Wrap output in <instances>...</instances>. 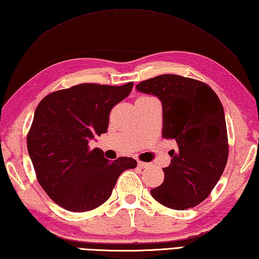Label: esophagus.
<instances>
[{
	"label": "esophagus",
	"mask_w": 259,
	"mask_h": 259,
	"mask_svg": "<svg viewBox=\"0 0 259 259\" xmlns=\"http://www.w3.org/2000/svg\"><path fill=\"white\" fill-rule=\"evenodd\" d=\"M138 165L139 167H141V168H148L150 164L149 162H144V161H138Z\"/></svg>",
	"instance_id": "obj_1"
}]
</instances>
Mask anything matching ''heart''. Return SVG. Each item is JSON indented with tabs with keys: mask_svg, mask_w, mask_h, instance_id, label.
I'll return each mask as SVG.
<instances>
[{
	"mask_svg": "<svg viewBox=\"0 0 259 259\" xmlns=\"http://www.w3.org/2000/svg\"><path fill=\"white\" fill-rule=\"evenodd\" d=\"M142 98H147V97H142Z\"/></svg>",
	"mask_w": 259,
	"mask_h": 259,
	"instance_id": "obj_1",
	"label": "heart"
}]
</instances>
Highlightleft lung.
Here are the masks:
<instances>
[{
  "label": "left lung",
  "mask_w": 259,
  "mask_h": 259,
  "mask_svg": "<svg viewBox=\"0 0 259 259\" xmlns=\"http://www.w3.org/2000/svg\"><path fill=\"white\" fill-rule=\"evenodd\" d=\"M162 104V138L174 140L170 165L162 168L161 185L151 196L165 207L184 210L209 196L223 174L229 157L224 109L203 81L179 75H160L137 85Z\"/></svg>",
  "instance_id": "left-lung-1"
}]
</instances>
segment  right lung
Returning a JSON list of instances; mask_svg holds the SVG:
<instances>
[{
  "label": "right lung",
  "mask_w": 259,
  "mask_h": 259,
  "mask_svg": "<svg viewBox=\"0 0 259 259\" xmlns=\"http://www.w3.org/2000/svg\"><path fill=\"white\" fill-rule=\"evenodd\" d=\"M121 86L84 83L48 94L38 103L27 134V149L40 187L65 209H95L111 196L117 179L135 168L133 158L110 161L89 141L106 133L111 109L128 97Z\"/></svg>",
  "instance_id": "right-lung-1"
}]
</instances>
